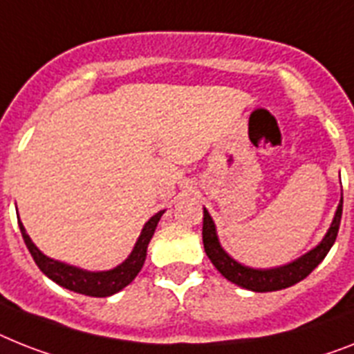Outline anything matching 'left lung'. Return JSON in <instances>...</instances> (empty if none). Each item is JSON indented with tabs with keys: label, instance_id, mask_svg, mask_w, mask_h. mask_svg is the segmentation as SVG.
Instances as JSON below:
<instances>
[{
	"label": "left lung",
	"instance_id": "8db88e82",
	"mask_svg": "<svg viewBox=\"0 0 354 354\" xmlns=\"http://www.w3.org/2000/svg\"><path fill=\"white\" fill-rule=\"evenodd\" d=\"M342 204H344V197H340V204H338L337 212H335V217H333L328 233L324 235L322 241L318 242L313 250H309L308 253H304L299 259H295L288 264L277 266V268H251V266H244L235 261L232 255H227L224 248L221 246V242H218L217 227H215L212 215L208 213V209L204 208V251H206L212 264L221 271V275L230 280V282H233V284L250 289V291H257V293L286 289L306 279L326 259V255H328L331 246L337 241L342 218Z\"/></svg>",
	"mask_w": 354,
	"mask_h": 354
}]
</instances>
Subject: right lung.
I'll use <instances>...</instances> for the list:
<instances>
[{"label":"right lung","instance_id":"1","mask_svg":"<svg viewBox=\"0 0 354 354\" xmlns=\"http://www.w3.org/2000/svg\"><path fill=\"white\" fill-rule=\"evenodd\" d=\"M162 212H157L153 217L148 221V223L142 226L141 235L137 239L136 246L131 250L130 255L124 259L119 266L112 268V270L106 271H88L83 270V268H77V266L66 264V262L55 261L46 257L39 248L32 242V239L26 233L23 223L17 218V224H19V230H21L23 241H25L26 248L30 251L32 259L37 264L43 273L50 280H54L55 284H59L61 288L70 289L74 293L88 295V297H110V295L118 293L122 288H127L131 280L136 279L137 273L141 271L142 264L146 261V250H148V244H150L151 236L156 233V227L159 224L160 217H162Z\"/></svg>","mask_w":354,"mask_h":354}]
</instances>
